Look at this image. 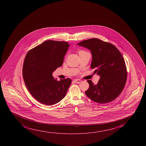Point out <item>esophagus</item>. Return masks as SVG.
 Instances as JSON below:
<instances>
[{
    "instance_id": "obj_1",
    "label": "esophagus",
    "mask_w": 146,
    "mask_h": 146,
    "mask_svg": "<svg viewBox=\"0 0 146 146\" xmlns=\"http://www.w3.org/2000/svg\"><path fill=\"white\" fill-rule=\"evenodd\" d=\"M74 82L76 83H80L82 82V80H80V79H75L74 80Z\"/></svg>"
}]
</instances>
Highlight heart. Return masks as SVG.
I'll list each match as a JSON object with an SVG mask.
<instances>
[{
    "label": "heart",
    "mask_w": 146,
    "mask_h": 146,
    "mask_svg": "<svg viewBox=\"0 0 146 146\" xmlns=\"http://www.w3.org/2000/svg\"><path fill=\"white\" fill-rule=\"evenodd\" d=\"M82 51H79V53L80 52H82Z\"/></svg>",
    "instance_id": "b5f03b06"
}]
</instances>
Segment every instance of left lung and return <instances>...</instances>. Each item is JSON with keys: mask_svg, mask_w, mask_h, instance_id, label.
I'll use <instances>...</instances> for the list:
<instances>
[{"mask_svg": "<svg viewBox=\"0 0 146 146\" xmlns=\"http://www.w3.org/2000/svg\"><path fill=\"white\" fill-rule=\"evenodd\" d=\"M78 45L91 51V68L100 76L98 83L91 80L85 94L88 98L98 103L111 102L119 96L124 89L127 78V71L124 58L116 47L98 38L82 41Z\"/></svg>", "mask_w": 146, "mask_h": 146, "instance_id": "8db88e82", "label": "left lung"}]
</instances>
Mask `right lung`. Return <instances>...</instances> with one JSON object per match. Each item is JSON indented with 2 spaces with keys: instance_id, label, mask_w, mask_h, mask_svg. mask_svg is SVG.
<instances>
[{
  "instance_id": "obj_1",
  "label": "right lung",
  "mask_w": 146,
  "mask_h": 146,
  "mask_svg": "<svg viewBox=\"0 0 146 146\" xmlns=\"http://www.w3.org/2000/svg\"><path fill=\"white\" fill-rule=\"evenodd\" d=\"M68 42L47 40L29 50L24 59L22 74L28 91L38 102L52 105L62 100L71 79L58 81L52 73L62 66Z\"/></svg>"
}]
</instances>
